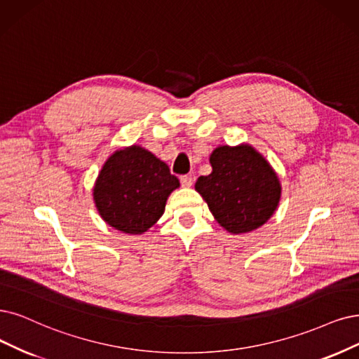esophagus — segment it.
<instances>
[{
  "instance_id": "1",
  "label": "esophagus",
  "mask_w": 359,
  "mask_h": 359,
  "mask_svg": "<svg viewBox=\"0 0 359 359\" xmlns=\"http://www.w3.org/2000/svg\"><path fill=\"white\" fill-rule=\"evenodd\" d=\"M180 183H182L183 188H191L194 184V177L191 175H184V176L180 177Z\"/></svg>"
}]
</instances>
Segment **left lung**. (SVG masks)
Here are the masks:
<instances>
[{"mask_svg": "<svg viewBox=\"0 0 359 359\" xmlns=\"http://www.w3.org/2000/svg\"><path fill=\"white\" fill-rule=\"evenodd\" d=\"M213 171L198 177L195 189L203 195L220 226L245 233L266 223L281 198L276 172L248 144L219 146L210 156Z\"/></svg>", "mask_w": 359, "mask_h": 359, "instance_id": "left-lung-1", "label": "left lung"}]
</instances>
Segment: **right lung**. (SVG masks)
<instances>
[{
    "instance_id": "right-lung-1",
    "label": "right lung",
    "mask_w": 359,
    "mask_h": 359,
    "mask_svg": "<svg viewBox=\"0 0 359 359\" xmlns=\"http://www.w3.org/2000/svg\"><path fill=\"white\" fill-rule=\"evenodd\" d=\"M179 184L161 159L140 146H131L116 151L104 163L93 196L106 223L135 235L154 226Z\"/></svg>"
}]
</instances>
